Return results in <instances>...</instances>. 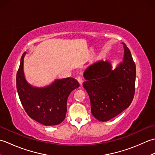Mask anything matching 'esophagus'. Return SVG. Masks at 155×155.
<instances>
[{"mask_svg": "<svg viewBox=\"0 0 155 155\" xmlns=\"http://www.w3.org/2000/svg\"><path fill=\"white\" fill-rule=\"evenodd\" d=\"M77 81H78V83L80 84L81 86H82V85H83V78H82L81 77H78L77 78Z\"/></svg>", "mask_w": 155, "mask_h": 155, "instance_id": "obj_1", "label": "esophagus"}]
</instances>
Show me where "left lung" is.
<instances>
[{
  "mask_svg": "<svg viewBox=\"0 0 155 155\" xmlns=\"http://www.w3.org/2000/svg\"><path fill=\"white\" fill-rule=\"evenodd\" d=\"M123 44V61L114 70L110 62L101 60L89 66L83 74L87 81L83 86L90 98L91 113L102 122L122 113L134 98L136 66L130 50Z\"/></svg>",
  "mask_w": 155,
  "mask_h": 155,
  "instance_id": "1",
  "label": "left lung"
}]
</instances>
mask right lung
<instances>
[{"label": "right lung", "mask_w": 155, "mask_h": 155, "mask_svg": "<svg viewBox=\"0 0 155 155\" xmlns=\"http://www.w3.org/2000/svg\"><path fill=\"white\" fill-rule=\"evenodd\" d=\"M26 52L21 58L16 74V88L26 113L32 119L45 126H53L62 123L67 113V102L69 94L79 87L73 78L57 79L43 88L35 87L26 81L23 62Z\"/></svg>", "instance_id": "obj_1"}]
</instances>
